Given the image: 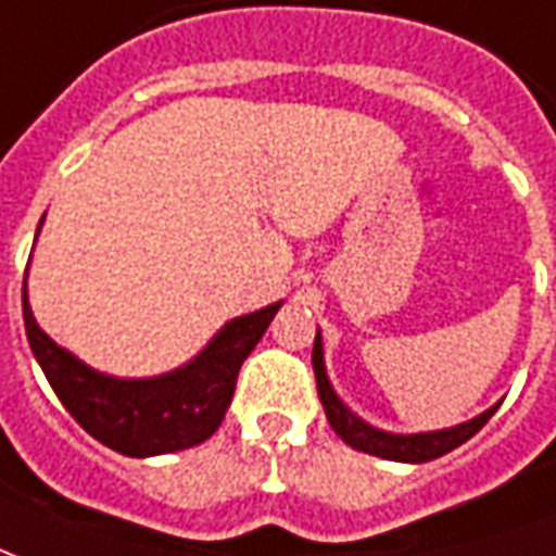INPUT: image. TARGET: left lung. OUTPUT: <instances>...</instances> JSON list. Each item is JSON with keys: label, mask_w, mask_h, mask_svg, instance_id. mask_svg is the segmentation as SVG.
Masks as SVG:
<instances>
[{"label": "left lung", "mask_w": 556, "mask_h": 556, "mask_svg": "<svg viewBox=\"0 0 556 556\" xmlns=\"http://www.w3.org/2000/svg\"><path fill=\"white\" fill-rule=\"evenodd\" d=\"M312 366H315L317 378V396L324 402V412H327V420L332 430L342 435L344 445H351L354 451H363V454H375V457H384V460L396 463H427L442 457L447 451L460 447L463 442H469L484 424H488L493 412L500 408V402L488 408L484 415L472 417L466 424H457V427H447V430H432V432H412V435H402V432H384L366 424L363 417H357L348 405H344L336 390L329 384L327 366H324V342H320V329L315 336V351H312Z\"/></svg>", "instance_id": "obj_1"}]
</instances>
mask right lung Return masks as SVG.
<instances>
[{
	"mask_svg": "<svg viewBox=\"0 0 556 556\" xmlns=\"http://www.w3.org/2000/svg\"><path fill=\"white\" fill-rule=\"evenodd\" d=\"M278 308L281 302L229 320L197 357L172 372L114 378L80 363L38 327L23 281L26 339L53 393L93 439L126 457H156L202 445L220 427L241 363L263 339Z\"/></svg>",
	"mask_w": 556,
	"mask_h": 556,
	"instance_id": "1",
	"label": "right lung"
}]
</instances>
